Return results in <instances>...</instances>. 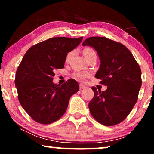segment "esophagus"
<instances>
[{"mask_svg": "<svg viewBox=\"0 0 154 154\" xmlns=\"http://www.w3.org/2000/svg\"><path fill=\"white\" fill-rule=\"evenodd\" d=\"M79 88L80 89H84V88H86V86L85 85L82 84V83H80L79 84Z\"/></svg>", "mask_w": 154, "mask_h": 154, "instance_id": "1", "label": "esophagus"}]
</instances>
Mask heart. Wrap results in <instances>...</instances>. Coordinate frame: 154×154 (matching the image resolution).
<instances>
[{
	"label": "heart",
	"instance_id": "b5f03b06",
	"mask_svg": "<svg viewBox=\"0 0 154 154\" xmlns=\"http://www.w3.org/2000/svg\"><path fill=\"white\" fill-rule=\"evenodd\" d=\"M83 55H84L85 58L86 59L88 58V57H90L91 55H92V54H96L95 51L91 48H85V49H84V50H83ZM72 55V51L69 52V53L67 54L66 57V62L69 60L70 58H71ZM75 77H76L77 79H79L80 80H84L85 79V77H86V74L83 73V72H77V73L75 75Z\"/></svg>",
	"mask_w": 154,
	"mask_h": 154
}]
</instances>
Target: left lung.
<instances>
[{
	"label": "left lung",
	"mask_w": 154,
	"mask_h": 154,
	"mask_svg": "<svg viewBox=\"0 0 154 154\" xmlns=\"http://www.w3.org/2000/svg\"><path fill=\"white\" fill-rule=\"evenodd\" d=\"M82 45L92 47L97 52L100 64L95 77L107 86L103 92L92 88L94 96L88 105L90 113L105 126L120 123L138 100L142 84L139 64L126 46L106 37L88 38Z\"/></svg>",
	"instance_id": "1"
}]
</instances>
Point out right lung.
<instances>
[{"label":"right lung","mask_w":154,"mask_h":154,"mask_svg":"<svg viewBox=\"0 0 154 154\" xmlns=\"http://www.w3.org/2000/svg\"><path fill=\"white\" fill-rule=\"evenodd\" d=\"M83 37H54L28 49L15 75L18 100L34 120L42 124L56 122L66 111L70 98L79 84L69 79L61 85L53 82L54 70L63 69L66 57L82 42Z\"/></svg>","instance_id":"add662e5"}]
</instances>
